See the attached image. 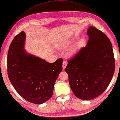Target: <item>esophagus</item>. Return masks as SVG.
Segmentation results:
<instances>
[{"instance_id":"1","label":"esophagus","mask_w":120,"mask_h":120,"mask_svg":"<svg viewBox=\"0 0 120 120\" xmlns=\"http://www.w3.org/2000/svg\"><path fill=\"white\" fill-rule=\"evenodd\" d=\"M62 65H63V69H65L66 66L67 65V63L65 61H63V63H62Z\"/></svg>"}]
</instances>
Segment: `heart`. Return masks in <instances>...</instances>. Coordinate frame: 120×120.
<instances>
[{"mask_svg": "<svg viewBox=\"0 0 120 120\" xmlns=\"http://www.w3.org/2000/svg\"><path fill=\"white\" fill-rule=\"evenodd\" d=\"M77 46H75V47H74V49H73V51H74V50H75V49H76V48H77Z\"/></svg>", "mask_w": 120, "mask_h": 120, "instance_id": "b5f03b06", "label": "heart"}]
</instances>
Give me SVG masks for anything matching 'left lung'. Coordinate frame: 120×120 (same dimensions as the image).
Wrapping results in <instances>:
<instances>
[{
    "instance_id": "1",
    "label": "left lung",
    "mask_w": 120,
    "mask_h": 120,
    "mask_svg": "<svg viewBox=\"0 0 120 120\" xmlns=\"http://www.w3.org/2000/svg\"><path fill=\"white\" fill-rule=\"evenodd\" d=\"M87 45L68 61L65 71L74 94L83 100H91L106 90L115 69L112 44L104 33L90 26Z\"/></svg>"
}]
</instances>
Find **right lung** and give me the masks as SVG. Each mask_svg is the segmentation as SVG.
Here are the masks:
<instances>
[{"instance_id":"1","label":"right lung","mask_w":120,"mask_h":120,"mask_svg":"<svg viewBox=\"0 0 120 120\" xmlns=\"http://www.w3.org/2000/svg\"><path fill=\"white\" fill-rule=\"evenodd\" d=\"M22 31L11 42L8 54V75L17 93L26 101L42 104L51 98L55 83L62 71L63 60L54 63L27 53Z\"/></svg>"}]
</instances>
